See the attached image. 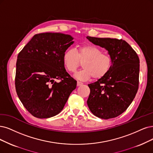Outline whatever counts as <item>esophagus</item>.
Returning a JSON list of instances; mask_svg holds the SVG:
<instances>
[{
    "mask_svg": "<svg viewBox=\"0 0 153 153\" xmlns=\"http://www.w3.org/2000/svg\"><path fill=\"white\" fill-rule=\"evenodd\" d=\"M82 84H83V83L81 82H80V81H77V86H81V85H82Z\"/></svg>",
    "mask_w": 153,
    "mask_h": 153,
    "instance_id": "esophagus-1",
    "label": "esophagus"
}]
</instances>
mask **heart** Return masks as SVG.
I'll return each mask as SVG.
<instances>
[{
    "label": "heart",
    "mask_w": 153,
    "mask_h": 153,
    "mask_svg": "<svg viewBox=\"0 0 153 153\" xmlns=\"http://www.w3.org/2000/svg\"><path fill=\"white\" fill-rule=\"evenodd\" d=\"M63 62L66 69L74 72L82 63L83 69L76 72L74 77L80 81H87L93 77L100 79L110 70L112 65L111 56L97 47L91 45H82L76 51L69 48L63 55Z\"/></svg>",
    "instance_id": "heart-1"
}]
</instances>
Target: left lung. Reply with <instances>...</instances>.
I'll list each match as a JSON object with an SVG mask.
<instances>
[{
    "label": "left lung",
    "mask_w": 153,
    "mask_h": 153,
    "mask_svg": "<svg viewBox=\"0 0 153 153\" xmlns=\"http://www.w3.org/2000/svg\"><path fill=\"white\" fill-rule=\"evenodd\" d=\"M93 44L105 48L112 59L106 74L88 84L87 104L93 114L103 119L115 118L131 104L139 87V59L123 39L87 36Z\"/></svg>",
    "instance_id": "8db88e82"
}]
</instances>
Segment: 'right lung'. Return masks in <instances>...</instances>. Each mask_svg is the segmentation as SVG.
<instances>
[{
	"label": "right lung",
	"instance_id": "right-lung-1",
	"mask_svg": "<svg viewBox=\"0 0 153 153\" xmlns=\"http://www.w3.org/2000/svg\"><path fill=\"white\" fill-rule=\"evenodd\" d=\"M73 39L61 33H39L18 54L16 93L34 117L47 118L59 114L76 88L77 81L67 72L63 62L64 53L74 43Z\"/></svg>",
	"mask_w": 153,
	"mask_h": 153
}]
</instances>
